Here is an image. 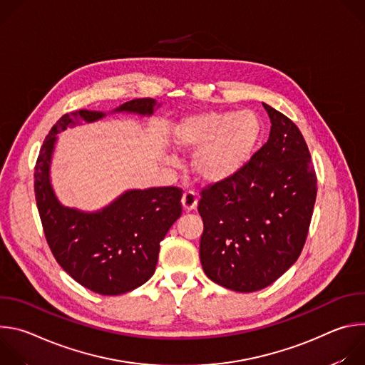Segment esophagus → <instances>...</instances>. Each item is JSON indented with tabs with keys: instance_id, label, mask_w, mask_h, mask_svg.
I'll return each mask as SVG.
<instances>
[{
	"instance_id": "34e87169",
	"label": "esophagus",
	"mask_w": 365,
	"mask_h": 365,
	"mask_svg": "<svg viewBox=\"0 0 365 365\" xmlns=\"http://www.w3.org/2000/svg\"><path fill=\"white\" fill-rule=\"evenodd\" d=\"M182 205L185 211H192L197 205V196L193 190H186L182 196Z\"/></svg>"
}]
</instances>
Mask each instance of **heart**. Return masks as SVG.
Wrapping results in <instances>:
<instances>
[{"mask_svg": "<svg viewBox=\"0 0 365 365\" xmlns=\"http://www.w3.org/2000/svg\"><path fill=\"white\" fill-rule=\"evenodd\" d=\"M262 133V120L252 111L205 113L185 118L176 141L183 150L200 148L193 160L199 178L221 182L250 160Z\"/></svg>", "mask_w": 365, "mask_h": 365, "instance_id": "b5f03b06", "label": "heart"}]
</instances>
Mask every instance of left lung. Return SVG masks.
I'll list each match as a JSON object with an SVG mask.
<instances>
[{
  "mask_svg": "<svg viewBox=\"0 0 365 365\" xmlns=\"http://www.w3.org/2000/svg\"><path fill=\"white\" fill-rule=\"evenodd\" d=\"M267 143L231 178L200 190L199 258L212 282L241 293L276 282L300 255L317 200V173L297 125L263 103Z\"/></svg>",
  "mask_w": 365,
  "mask_h": 365,
  "instance_id": "left-lung-1",
  "label": "left lung"
}]
</instances>
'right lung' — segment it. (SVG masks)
<instances>
[{
    "label": "right lung",
    "mask_w": 365,
    "mask_h": 365,
    "mask_svg": "<svg viewBox=\"0 0 365 365\" xmlns=\"http://www.w3.org/2000/svg\"><path fill=\"white\" fill-rule=\"evenodd\" d=\"M151 98L128 101L115 111L151 114ZM98 111L65 114L46 135L34 166V195L46 241L59 266L83 287L117 296L144 284L158 264L160 241L182 214V189L130 190L106 210L83 214L63 207L48 182L56 134L79 121L102 118Z\"/></svg>",
    "instance_id": "add662e5"
}]
</instances>
